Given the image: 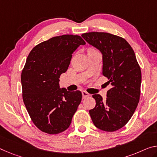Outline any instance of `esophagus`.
<instances>
[{
    "mask_svg": "<svg viewBox=\"0 0 157 157\" xmlns=\"http://www.w3.org/2000/svg\"><path fill=\"white\" fill-rule=\"evenodd\" d=\"M82 95H83V98H88L90 95H89V93H87L86 91L83 90V91H82Z\"/></svg>",
    "mask_w": 157,
    "mask_h": 157,
    "instance_id": "obj_1",
    "label": "esophagus"
}]
</instances>
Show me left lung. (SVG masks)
<instances>
[{
  "label": "left lung",
  "mask_w": 157,
  "mask_h": 157,
  "mask_svg": "<svg viewBox=\"0 0 157 157\" xmlns=\"http://www.w3.org/2000/svg\"><path fill=\"white\" fill-rule=\"evenodd\" d=\"M81 36L102 54V74L112 88L107 98L95 94V108L89 111L93 124L107 132L124 127L134 114L140 96L141 69L131 45L124 38L105 32H88Z\"/></svg>",
  "instance_id": "8db88e82"
}]
</instances>
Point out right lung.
I'll list each match as a JSON object with an SVG mask.
<instances>
[{
  "instance_id": "add662e5",
  "label": "right lung",
  "mask_w": 157,
  "mask_h": 157,
  "mask_svg": "<svg viewBox=\"0 0 157 157\" xmlns=\"http://www.w3.org/2000/svg\"><path fill=\"white\" fill-rule=\"evenodd\" d=\"M85 44L80 36H58L36 45L28 55L21 75L22 98L33 124L43 132L58 134L70 126L82 93L60 89L59 78L72 53Z\"/></svg>"
}]
</instances>
